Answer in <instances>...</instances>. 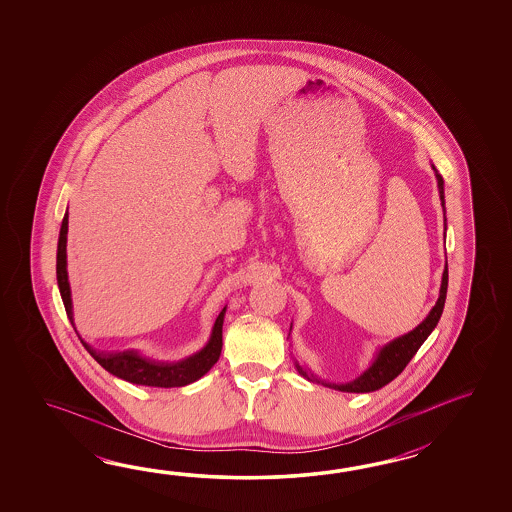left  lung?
Masks as SVG:
<instances>
[{
  "label": "left lung",
  "instance_id": "obj_1",
  "mask_svg": "<svg viewBox=\"0 0 512 512\" xmlns=\"http://www.w3.org/2000/svg\"><path fill=\"white\" fill-rule=\"evenodd\" d=\"M432 170H434L435 179H437V190H439V199H441L443 216H445V181H443L441 174L437 172V168H435L434 164H432ZM446 289H448V261L445 263V271H443V276H441V287H439L437 302H435L434 307L430 309V313L425 316V320H423L421 324H417L412 331L392 338L390 342H386V344H382L381 348H377L370 366L362 371L360 375H357L355 379H351V381L348 382H331L326 381V379H320L316 373L311 371V368H307L305 364H302V362L296 359L293 353H291V355H293L294 368H296V371H298L304 379H307V381L322 384V386H327V388H331V390H338V392L370 393L375 392V390H381L382 386H386L388 382H392L393 379L406 368V364L414 359L417 349L425 344L426 338L430 337V333L434 331L437 322H439V318L443 315ZM291 329H293V324H291ZM289 338H291V331H289Z\"/></svg>",
  "mask_w": 512,
  "mask_h": 512
}]
</instances>
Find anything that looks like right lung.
I'll return each instance as SVG.
<instances>
[{"mask_svg": "<svg viewBox=\"0 0 512 512\" xmlns=\"http://www.w3.org/2000/svg\"><path fill=\"white\" fill-rule=\"evenodd\" d=\"M67 230H69V214L64 216L60 236H58V249H56V282L60 289L62 302L66 307L67 318L75 327L73 315V298H71V285L67 276ZM227 313V305L219 313L207 344L203 348L188 355L185 359L159 360L144 355L139 349H124V351H98L82 340L84 348L89 355L97 360L98 364L109 371L111 375L119 377L122 381L137 384V386H152V388H177L199 381L207 375L210 368L218 362L223 346V320ZM77 331V327H75Z\"/></svg>", "mask_w": 512, "mask_h": 512, "instance_id": "1", "label": "right lung"}]
</instances>
